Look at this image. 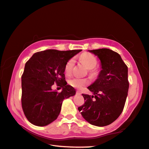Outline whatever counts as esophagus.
Masks as SVG:
<instances>
[{
  "label": "esophagus",
  "mask_w": 149,
  "mask_h": 149,
  "mask_svg": "<svg viewBox=\"0 0 149 149\" xmlns=\"http://www.w3.org/2000/svg\"><path fill=\"white\" fill-rule=\"evenodd\" d=\"M76 93H77V94H79V95H80V94L81 93V92L80 91H76Z\"/></svg>",
  "instance_id": "34e87169"
}]
</instances>
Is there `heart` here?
Masks as SVG:
<instances>
[{
  "mask_svg": "<svg viewBox=\"0 0 149 149\" xmlns=\"http://www.w3.org/2000/svg\"><path fill=\"white\" fill-rule=\"evenodd\" d=\"M80 60L86 65L89 68V74L92 78H96L99 75L100 72L96 65H97V59L93 54L89 52H85L81 54L79 57ZM75 65V60L74 58H71L66 62L64 67V72L67 75H70L72 73ZM71 86L74 88L82 89L89 84V79L87 78H81V77H75L71 78L68 81Z\"/></svg>",
  "mask_w": 149,
  "mask_h": 149,
  "instance_id": "heart-1",
  "label": "heart"
}]
</instances>
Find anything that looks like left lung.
I'll use <instances>...</instances> for the list:
<instances>
[{"mask_svg": "<svg viewBox=\"0 0 149 149\" xmlns=\"http://www.w3.org/2000/svg\"><path fill=\"white\" fill-rule=\"evenodd\" d=\"M89 52L100 58L102 70L96 81L87 87L94 96L82 94L86 101L78 110L90 124L103 127L115 121L123 110L129 86L128 68L119 54L111 49Z\"/></svg>", "mask_w": 149, "mask_h": 149, "instance_id": "left-lung-1", "label": "left lung"}]
</instances>
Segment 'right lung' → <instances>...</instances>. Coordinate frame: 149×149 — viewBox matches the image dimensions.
Instances as JSON below:
<instances>
[{
  "label": "right lung",
  "instance_id": "1",
  "mask_svg": "<svg viewBox=\"0 0 149 149\" xmlns=\"http://www.w3.org/2000/svg\"><path fill=\"white\" fill-rule=\"evenodd\" d=\"M81 51L47 49L34 54L26 63L21 102L24 113L32 124L42 127L55 121L63 100L75 95V89L67 85L63 73L66 62ZM54 83L63 87L60 93L52 91Z\"/></svg>",
  "mask_w": 149,
  "mask_h": 149
}]
</instances>
